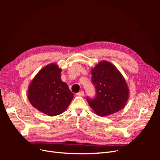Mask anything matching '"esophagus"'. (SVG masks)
Masks as SVG:
<instances>
[{"mask_svg": "<svg viewBox=\"0 0 160 160\" xmlns=\"http://www.w3.org/2000/svg\"><path fill=\"white\" fill-rule=\"evenodd\" d=\"M77 96H83L84 95V91H81L79 92V93H77Z\"/></svg>", "mask_w": 160, "mask_h": 160, "instance_id": "34e87169", "label": "esophagus"}]
</instances>
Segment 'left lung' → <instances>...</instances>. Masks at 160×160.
<instances>
[{"label": "left lung", "mask_w": 160, "mask_h": 160, "mask_svg": "<svg viewBox=\"0 0 160 160\" xmlns=\"http://www.w3.org/2000/svg\"><path fill=\"white\" fill-rule=\"evenodd\" d=\"M91 75L96 97L87 100L94 113L103 117L123 109L129 99V89L116 67L109 61H100L91 69Z\"/></svg>", "instance_id": "obj_1"}]
</instances>
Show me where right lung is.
<instances>
[{
  "label": "right lung",
  "instance_id": "add662e5",
  "mask_svg": "<svg viewBox=\"0 0 160 160\" xmlns=\"http://www.w3.org/2000/svg\"><path fill=\"white\" fill-rule=\"evenodd\" d=\"M61 71L57 63L45 66L28 88V99L31 104L49 116L63 113L73 98L68 85L61 79Z\"/></svg>",
  "mask_w": 160,
  "mask_h": 160
}]
</instances>
